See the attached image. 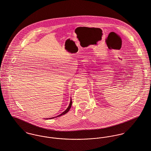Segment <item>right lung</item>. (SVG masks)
<instances>
[{"instance_id":"add662e5","label":"right lung","mask_w":151,"mask_h":151,"mask_svg":"<svg viewBox=\"0 0 151 151\" xmlns=\"http://www.w3.org/2000/svg\"><path fill=\"white\" fill-rule=\"evenodd\" d=\"M71 104H72V100H71V99L70 100V104H69V107H68V109H66V110H65L64 112H63L61 114H60V115H58L57 116H56V117H58V116H60L61 115H64V114H66L68 111H69L70 109V108H71ZM51 119V118H50Z\"/></svg>"}]
</instances>
